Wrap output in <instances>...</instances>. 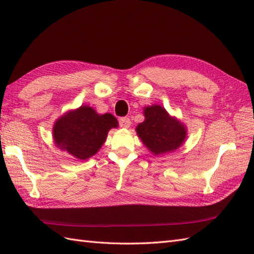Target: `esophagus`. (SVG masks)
I'll use <instances>...</instances> for the list:
<instances>
[{
  "instance_id": "1",
  "label": "esophagus",
  "mask_w": 254,
  "mask_h": 254,
  "mask_svg": "<svg viewBox=\"0 0 254 254\" xmlns=\"http://www.w3.org/2000/svg\"><path fill=\"white\" fill-rule=\"evenodd\" d=\"M119 124H120V127H128L131 126V120H130V118H127V117H122V118H120L119 119Z\"/></svg>"
}]
</instances>
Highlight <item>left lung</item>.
<instances>
[{
  "instance_id": "left-lung-1",
  "label": "left lung",
  "mask_w": 254,
  "mask_h": 254,
  "mask_svg": "<svg viewBox=\"0 0 254 254\" xmlns=\"http://www.w3.org/2000/svg\"><path fill=\"white\" fill-rule=\"evenodd\" d=\"M144 115L145 121L136 127V132L150 152L155 155L172 152L185 142V126L170 118L163 107H147Z\"/></svg>"
}]
</instances>
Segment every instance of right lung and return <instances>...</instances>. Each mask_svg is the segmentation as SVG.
Returning a JSON list of instances; mask_svg holds the SVG:
<instances>
[{
    "mask_svg": "<svg viewBox=\"0 0 254 254\" xmlns=\"http://www.w3.org/2000/svg\"><path fill=\"white\" fill-rule=\"evenodd\" d=\"M117 127V119L111 113L98 115L93 108L83 106L59 119L53 136L58 147L78 159H87L105 143L108 131Z\"/></svg>",
    "mask_w": 254,
    "mask_h": 254,
    "instance_id": "right-lung-1",
    "label": "right lung"
}]
</instances>
